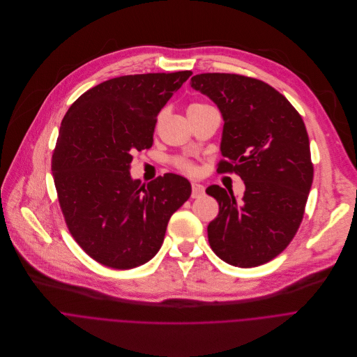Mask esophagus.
<instances>
[{
	"mask_svg": "<svg viewBox=\"0 0 357 357\" xmlns=\"http://www.w3.org/2000/svg\"><path fill=\"white\" fill-rule=\"evenodd\" d=\"M204 192H205V187H204L202 184H199V183H197V181H192V183H191V197H192V198H198V197H201Z\"/></svg>",
	"mask_w": 357,
	"mask_h": 357,
	"instance_id": "obj_1",
	"label": "esophagus"
}]
</instances>
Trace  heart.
<instances>
[{
  "label": "heart",
  "mask_w": 357,
  "mask_h": 357,
  "mask_svg": "<svg viewBox=\"0 0 357 357\" xmlns=\"http://www.w3.org/2000/svg\"><path fill=\"white\" fill-rule=\"evenodd\" d=\"M201 107H206L205 104H191L190 107H188V109H195V108H201ZM187 109V111H188ZM178 166L181 167V169H184V170H187V172H192L194 170V166L191 165V163H188V162H184V160H180L178 162Z\"/></svg>",
  "instance_id": "b5f03b06"
}]
</instances>
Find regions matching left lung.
<instances>
[{
  "mask_svg": "<svg viewBox=\"0 0 357 357\" xmlns=\"http://www.w3.org/2000/svg\"><path fill=\"white\" fill-rule=\"evenodd\" d=\"M190 84L221 111L218 170L245 183L241 198L220 185L206 188L220 204L209 245L228 264H264L289 246L303 221L314 178L304 121L286 97L252 77L204 73Z\"/></svg>",
  "mask_w": 357,
  "mask_h": 357,
  "instance_id": "left-lung-1",
  "label": "left lung"
}]
</instances>
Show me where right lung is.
I'll return each instance as SVG.
<instances>
[{"label":"right lung","instance_id":"1","mask_svg":"<svg viewBox=\"0 0 357 357\" xmlns=\"http://www.w3.org/2000/svg\"><path fill=\"white\" fill-rule=\"evenodd\" d=\"M192 73L107 80L66 112L52 173L67 228L96 261L116 270L145 264L165 241L170 217L190 198L187 178L167 173L142 185L132 153L153 145L156 118Z\"/></svg>","mask_w":357,"mask_h":357}]
</instances>
